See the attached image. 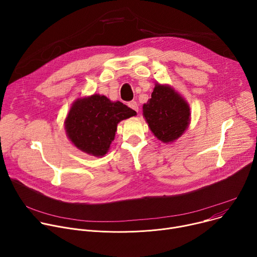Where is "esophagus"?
<instances>
[{
	"label": "esophagus",
	"mask_w": 257,
	"mask_h": 257,
	"mask_svg": "<svg viewBox=\"0 0 257 257\" xmlns=\"http://www.w3.org/2000/svg\"><path fill=\"white\" fill-rule=\"evenodd\" d=\"M128 105H129L132 109H134L135 112H137V113H138V108H139V106H138V104H137V102H136L135 100H131V101H129V102H128Z\"/></svg>",
	"instance_id": "obj_1"
}]
</instances>
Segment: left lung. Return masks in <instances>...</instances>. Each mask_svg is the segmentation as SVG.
<instances>
[{
	"instance_id": "8db88e82",
	"label": "left lung",
	"mask_w": 257,
	"mask_h": 257,
	"mask_svg": "<svg viewBox=\"0 0 257 257\" xmlns=\"http://www.w3.org/2000/svg\"><path fill=\"white\" fill-rule=\"evenodd\" d=\"M143 116L153 133L168 143L178 139L188 127L190 108L173 88L156 84L152 98L143 104Z\"/></svg>"
}]
</instances>
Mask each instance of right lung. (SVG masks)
<instances>
[{"label": "right lung", "mask_w": 257, "mask_h": 257, "mask_svg": "<svg viewBox=\"0 0 257 257\" xmlns=\"http://www.w3.org/2000/svg\"><path fill=\"white\" fill-rule=\"evenodd\" d=\"M135 115L134 109L121 101L113 102L104 95L93 94L73 103L65 127L69 139L77 149L102 157L115 138L117 124Z\"/></svg>", "instance_id": "add662e5"}]
</instances>
